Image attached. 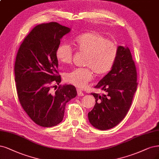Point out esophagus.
Returning <instances> with one entry per match:
<instances>
[{
	"label": "esophagus",
	"mask_w": 159,
	"mask_h": 159,
	"mask_svg": "<svg viewBox=\"0 0 159 159\" xmlns=\"http://www.w3.org/2000/svg\"><path fill=\"white\" fill-rule=\"evenodd\" d=\"M77 92H78V96H84V93L83 92H82L80 89H77Z\"/></svg>",
	"instance_id": "34e87169"
}]
</instances>
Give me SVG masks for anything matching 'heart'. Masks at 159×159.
Returning a JSON list of instances; mask_svg holds the SVG:
<instances>
[{"mask_svg": "<svg viewBox=\"0 0 159 159\" xmlns=\"http://www.w3.org/2000/svg\"><path fill=\"white\" fill-rule=\"evenodd\" d=\"M78 50L86 54L85 68H75L66 73L64 80L80 88L85 87L94 77L106 75L112 69L118 54V47L114 43L96 31L85 32L74 40ZM56 57L62 64L72 61L73 49L66 43L60 44L56 50Z\"/></svg>", "mask_w": 159, "mask_h": 159, "instance_id": "obj_1", "label": "heart"}]
</instances>
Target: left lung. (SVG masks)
Wrapping results in <instances>:
<instances>
[{
	"label": "left lung",
	"mask_w": 159,
	"mask_h": 159,
	"mask_svg": "<svg viewBox=\"0 0 159 159\" xmlns=\"http://www.w3.org/2000/svg\"><path fill=\"white\" fill-rule=\"evenodd\" d=\"M118 47V57L112 69L95 86L105 94L91 93L95 105L88 113V119L93 126L101 130L114 128L126 116L138 86L130 50L127 47Z\"/></svg>",
	"instance_id": "obj_1"
}]
</instances>
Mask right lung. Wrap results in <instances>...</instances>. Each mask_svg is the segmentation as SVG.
<instances>
[{"instance_id":"obj_1","label":"right lung","mask_w":159,"mask_h":159,"mask_svg":"<svg viewBox=\"0 0 159 159\" xmlns=\"http://www.w3.org/2000/svg\"><path fill=\"white\" fill-rule=\"evenodd\" d=\"M71 29L57 22L35 26L20 45L14 65L15 81L21 107L37 125L48 128L61 123L66 104L77 95L72 85L51 92V84L61 83L56 50Z\"/></svg>"}]
</instances>
